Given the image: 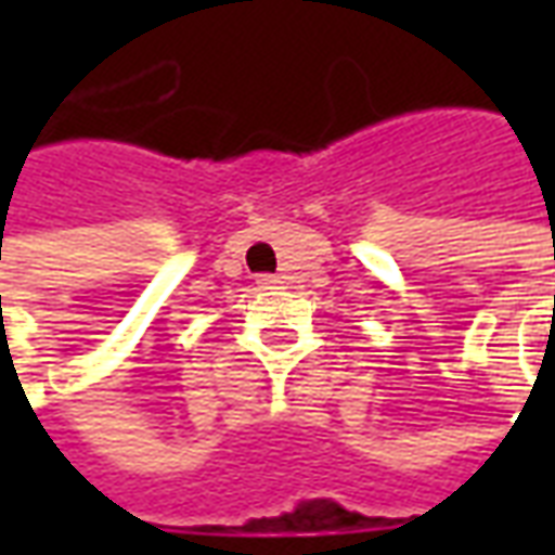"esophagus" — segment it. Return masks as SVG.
<instances>
[{
	"label": "esophagus",
	"instance_id": "esophagus-1",
	"mask_svg": "<svg viewBox=\"0 0 555 555\" xmlns=\"http://www.w3.org/2000/svg\"><path fill=\"white\" fill-rule=\"evenodd\" d=\"M258 285H261V288H279V285H282V279L264 273V276H258Z\"/></svg>",
	"mask_w": 555,
	"mask_h": 555
}]
</instances>
